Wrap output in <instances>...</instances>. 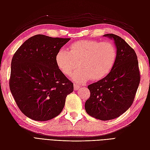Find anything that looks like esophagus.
<instances>
[{
	"label": "esophagus",
	"mask_w": 150,
	"mask_h": 150,
	"mask_svg": "<svg viewBox=\"0 0 150 150\" xmlns=\"http://www.w3.org/2000/svg\"><path fill=\"white\" fill-rule=\"evenodd\" d=\"M79 88H80V86H79V85L76 84H74V89L75 90L78 89Z\"/></svg>",
	"instance_id": "1"
}]
</instances>
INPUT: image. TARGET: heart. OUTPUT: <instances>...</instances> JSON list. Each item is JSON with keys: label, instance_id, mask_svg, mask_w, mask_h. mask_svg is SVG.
I'll list each match as a JSON object with an SVG mask.
<instances>
[{"label": "heart", "instance_id": "heart-1", "mask_svg": "<svg viewBox=\"0 0 150 150\" xmlns=\"http://www.w3.org/2000/svg\"><path fill=\"white\" fill-rule=\"evenodd\" d=\"M117 59L115 45L110 42L95 40H81L72 43L69 51L61 49L56 56V64L66 76L72 74L77 83H84L91 78L100 80L106 77L114 67Z\"/></svg>", "mask_w": 150, "mask_h": 150}]
</instances>
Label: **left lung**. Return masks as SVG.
Masks as SVG:
<instances>
[{
	"instance_id": "1",
	"label": "left lung",
	"mask_w": 150,
	"mask_h": 150,
	"mask_svg": "<svg viewBox=\"0 0 150 150\" xmlns=\"http://www.w3.org/2000/svg\"><path fill=\"white\" fill-rule=\"evenodd\" d=\"M114 40L117 59L111 72L105 78L89 84L90 97L85 110L94 118L107 121L116 118L132 105L140 82L137 54L120 36L107 34Z\"/></svg>"
}]
</instances>
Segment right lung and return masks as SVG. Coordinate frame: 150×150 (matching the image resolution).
Segmentation results:
<instances>
[{
  "instance_id": "right-lung-1",
  "label": "right lung",
  "mask_w": 150,
  "mask_h": 150,
  "mask_svg": "<svg viewBox=\"0 0 150 150\" xmlns=\"http://www.w3.org/2000/svg\"><path fill=\"white\" fill-rule=\"evenodd\" d=\"M70 39L35 35L13 54L10 90L19 110L32 120L44 121L58 116L73 91V83L56 62L57 52Z\"/></svg>"
}]
</instances>
